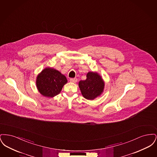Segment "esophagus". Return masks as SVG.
<instances>
[{
	"mask_svg": "<svg viewBox=\"0 0 157 157\" xmlns=\"http://www.w3.org/2000/svg\"><path fill=\"white\" fill-rule=\"evenodd\" d=\"M70 81L72 82H76L77 81L76 78H70Z\"/></svg>",
	"mask_w": 157,
	"mask_h": 157,
	"instance_id": "esophagus-1",
	"label": "esophagus"
}]
</instances>
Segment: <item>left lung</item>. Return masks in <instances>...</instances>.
<instances>
[{
	"label": "left lung",
	"mask_w": 157,
	"mask_h": 157,
	"mask_svg": "<svg viewBox=\"0 0 157 157\" xmlns=\"http://www.w3.org/2000/svg\"><path fill=\"white\" fill-rule=\"evenodd\" d=\"M79 87L83 97L87 99H94L103 92L104 82L97 73L90 72L85 81L79 82Z\"/></svg>",
	"instance_id": "obj_1"
}]
</instances>
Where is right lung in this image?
Wrapping results in <instances>:
<instances>
[{
  "mask_svg": "<svg viewBox=\"0 0 157 157\" xmlns=\"http://www.w3.org/2000/svg\"><path fill=\"white\" fill-rule=\"evenodd\" d=\"M67 82L65 76L52 68H45L37 76L36 86L39 92L46 97H53L60 92Z\"/></svg>",
  "mask_w": 157,
  "mask_h": 157,
  "instance_id": "1",
  "label": "right lung"
}]
</instances>
